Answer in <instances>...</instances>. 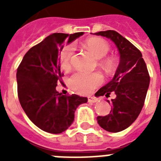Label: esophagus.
Instances as JSON below:
<instances>
[{"label":"esophagus","instance_id":"1","mask_svg":"<svg viewBox=\"0 0 161 161\" xmlns=\"http://www.w3.org/2000/svg\"><path fill=\"white\" fill-rule=\"evenodd\" d=\"M88 102L89 103H96V102H97V99H96L94 97H88Z\"/></svg>","mask_w":161,"mask_h":161}]
</instances>
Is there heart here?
Listing matches in <instances>:
<instances>
[{
	"label": "heart",
	"mask_w": 161,
	"mask_h": 161,
	"mask_svg": "<svg viewBox=\"0 0 161 161\" xmlns=\"http://www.w3.org/2000/svg\"><path fill=\"white\" fill-rule=\"evenodd\" d=\"M83 46L88 49L96 58L105 57L109 51V44L104 39L100 37H91L87 39ZM74 48L73 46H67L62 50L60 53L61 67L63 69H69L72 64ZM101 65L107 71H111L114 68V63L111 58H105L101 62ZM103 78L99 73H85L78 72L71 77L69 83L72 88L81 94H88L93 92L94 88L103 83Z\"/></svg>",
	"instance_id": "obj_1"
}]
</instances>
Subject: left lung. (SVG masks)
I'll return each mask as SVG.
<instances>
[{
    "label": "left lung",
    "instance_id": "1",
    "mask_svg": "<svg viewBox=\"0 0 161 161\" xmlns=\"http://www.w3.org/2000/svg\"><path fill=\"white\" fill-rule=\"evenodd\" d=\"M94 34L114 42L120 56L113 79L95 93L96 97L104 95L107 98L111 93H115V98L111 99L109 114L98 116L97 120L103 130L117 133L132 125L141 112L150 85V75L140 50L117 31L108 30Z\"/></svg>",
    "mask_w": 161,
    "mask_h": 161
}]
</instances>
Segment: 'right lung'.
Segmentation results:
<instances>
[{
    "label": "right lung",
    "instance_id": "obj_1",
    "mask_svg": "<svg viewBox=\"0 0 161 161\" xmlns=\"http://www.w3.org/2000/svg\"><path fill=\"white\" fill-rule=\"evenodd\" d=\"M83 35L53 33L29 50L16 72L18 98L24 112L43 131L60 134L70 127L76 108L88 102L85 97L63 95L56 90L63 74L59 54L63 44L71 43Z\"/></svg>",
    "mask_w": 161,
    "mask_h": 161
}]
</instances>
